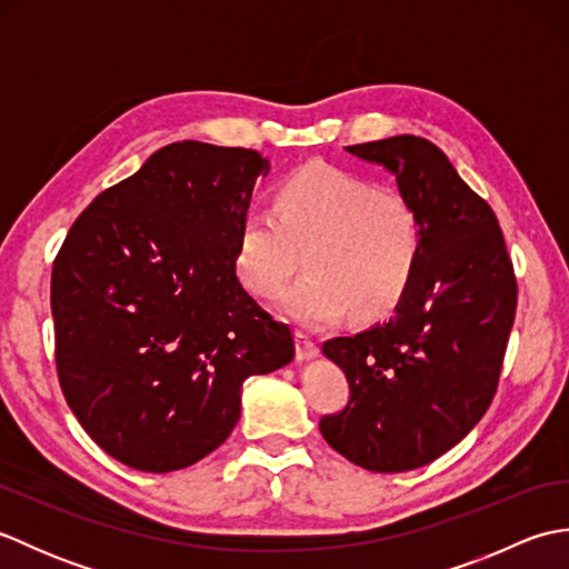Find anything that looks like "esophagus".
<instances>
[{"label":"esophagus","mask_w":569,"mask_h":569,"mask_svg":"<svg viewBox=\"0 0 569 569\" xmlns=\"http://www.w3.org/2000/svg\"><path fill=\"white\" fill-rule=\"evenodd\" d=\"M316 355H318V345L312 342L303 330H296V357L300 361H306V359H312Z\"/></svg>","instance_id":"34e87169"}]
</instances>
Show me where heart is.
<instances>
[{
  "instance_id": "b5f03b06",
  "label": "heart",
  "mask_w": 569,
  "mask_h": 569,
  "mask_svg": "<svg viewBox=\"0 0 569 569\" xmlns=\"http://www.w3.org/2000/svg\"><path fill=\"white\" fill-rule=\"evenodd\" d=\"M281 308L308 328H328L357 306L361 316L393 308L418 271L422 232L398 192L328 163H310L276 186L273 210L241 214L232 263L241 286L271 298L298 269Z\"/></svg>"
}]
</instances>
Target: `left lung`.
Segmentation results:
<instances>
[{"label": "left lung", "mask_w": 569, "mask_h": 569, "mask_svg": "<svg viewBox=\"0 0 569 569\" xmlns=\"http://www.w3.org/2000/svg\"><path fill=\"white\" fill-rule=\"evenodd\" d=\"M347 151L396 176L422 251L389 320L322 345L349 401L320 418V432L349 462L391 475L438 459L487 413L518 286L497 214L432 141L401 134Z\"/></svg>", "instance_id": "8db88e82"}]
</instances>
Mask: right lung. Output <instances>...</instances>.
Listing matches in <instances>:
<instances>
[{"mask_svg":"<svg viewBox=\"0 0 569 569\" xmlns=\"http://www.w3.org/2000/svg\"><path fill=\"white\" fill-rule=\"evenodd\" d=\"M259 151L176 141L100 192L53 261L56 369L84 432L163 475L217 450L241 383L293 359V332L241 288L232 251Z\"/></svg>","mask_w":569,"mask_h":569,"instance_id":"right-lung-1","label":"right lung"}]
</instances>
